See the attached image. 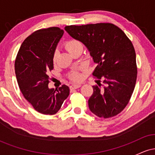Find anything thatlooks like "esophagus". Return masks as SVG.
Listing matches in <instances>:
<instances>
[{"label":"esophagus","mask_w":155,"mask_h":155,"mask_svg":"<svg viewBox=\"0 0 155 155\" xmlns=\"http://www.w3.org/2000/svg\"><path fill=\"white\" fill-rule=\"evenodd\" d=\"M81 86V84H74L71 85L70 89H71V90H74V89L79 88Z\"/></svg>","instance_id":"esophagus-1"}]
</instances>
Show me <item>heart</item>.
<instances>
[{
    "instance_id": "obj_1",
    "label": "heart",
    "mask_w": 155,
    "mask_h": 155,
    "mask_svg": "<svg viewBox=\"0 0 155 155\" xmlns=\"http://www.w3.org/2000/svg\"><path fill=\"white\" fill-rule=\"evenodd\" d=\"M65 49H67L68 51L70 54L76 50L78 48L81 47L82 48V44H81V42L79 41L78 40H76V39H70V40H68L65 43ZM53 63H55L57 61V53L54 52V54H53L52 58ZM71 79L74 81H79L81 79V74H80L78 70H74L70 74Z\"/></svg>"
}]
</instances>
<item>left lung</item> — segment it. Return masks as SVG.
<instances>
[{"label": "left lung", "mask_w": 155, "mask_h": 155, "mask_svg": "<svg viewBox=\"0 0 155 155\" xmlns=\"http://www.w3.org/2000/svg\"><path fill=\"white\" fill-rule=\"evenodd\" d=\"M72 38L84 44L97 66L92 75L99 86H92L90 110L102 118L116 116L125 108L137 78L136 51L120 28L111 23L65 27ZM105 84L100 88V79Z\"/></svg>", "instance_id": "1"}]
</instances>
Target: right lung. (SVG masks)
Here are the masks:
<instances>
[{"label":"right lung","mask_w":155,"mask_h":155,"mask_svg":"<svg viewBox=\"0 0 155 155\" xmlns=\"http://www.w3.org/2000/svg\"><path fill=\"white\" fill-rule=\"evenodd\" d=\"M64 31L59 28L35 31L23 41L15 60V74L25 98L43 114H54L69 95L70 89L63 84L49 88V74L54 68L53 54Z\"/></svg>","instance_id":"add662e5"}]
</instances>
